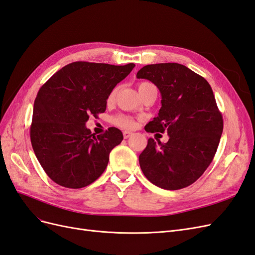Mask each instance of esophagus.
Here are the masks:
<instances>
[{"label": "esophagus", "instance_id": "1", "mask_svg": "<svg viewBox=\"0 0 255 255\" xmlns=\"http://www.w3.org/2000/svg\"><path fill=\"white\" fill-rule=\"evenodd\" d=\"M130 135H132V133L128 132V130H125V132H123V137H125L126 139H127V138H128Z\"/></svg>", "mask_w": 255, "mask_h": 255}]
</instances>
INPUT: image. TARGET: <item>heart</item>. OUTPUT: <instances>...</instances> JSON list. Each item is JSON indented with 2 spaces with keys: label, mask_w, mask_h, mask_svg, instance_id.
I'll return each instance as SVG.
<instances>
[{
  "label": "heart",
  "mask_w": 255,
  "mask_h": 255,
  "mask_svg": "<svg viewBox=\"0 0 255 255\" xmlns=\"http://www.w3.org/2000/svg\"><path fill=\"white\" fill-rule=\"evenodd\" d=\"M149 85H152L151 83L149 82H141L138 84V90L141 91L143 88H145L146 86H149ZM116 92H117V89H114L112 90V92L109 96V101H113V100L115 99V96H116ZM114 122L115 125H117L121 128H132L134 126V122L133 120L130 119L129 117H128V116H125V115H118L116 116V117L114 118Z\"/></svg>",
  "instance_id": "1"
}]
</instances>
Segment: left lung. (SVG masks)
<instances>
[{"instance_id": "1", "label": "left lung", "mask_w": 255, "mask_h": 255, "mask_svg": "<svg viewBox=\"0 0 255 255\" xmlns=\"http://www.w3.org/2000/svg\"><path fill=\"white\" fill-rule=\"evenodd\" d=\"M136 76L151 81L161 96L158 116L144 129L169 135L166 143L149 138L139 155L141 170L160 188L187 187L212 163L222 134V115L211 85L201 75L176 63L144 66Z\"/></svg>"}]
</instances>
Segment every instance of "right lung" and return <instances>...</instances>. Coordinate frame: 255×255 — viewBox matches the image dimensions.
<instances>
[{"mask_svg":"<svg viewBox=\"0 0 255 255\" xmlns=\"http://www.w3.org/2000/svg\"><path fill=\"white\" fill-rule=\"evenodd\" d=\"M134 67L74 61L42 85L34 103L30 142L52 181L76 189L104 172L122 132L110 128L96 136L85 125L90 116L105 112L112 90Z\"/></svg>","mask_w":255,"mask_h":255,"instance_id":"right-lung-1","label":"right lung"}]
</instances>
